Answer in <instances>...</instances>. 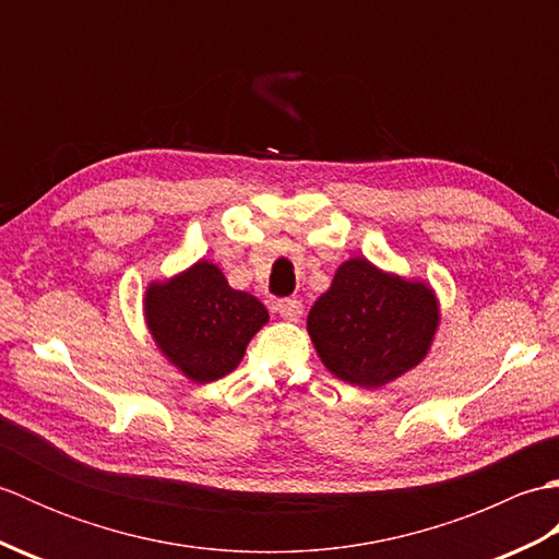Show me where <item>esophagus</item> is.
Returning <instances> with one entry per match:
<instances>
[{
	"label": "esophagus",
	"instance_id": "esophagus-1",
	"mask_svg": "<svg viewBox=\"0 0 559 559\" xmlns=\"http://www.w3.org/2000/svg\"><path fill=\"white\" fill-rule=\"evenodd\" d=\"M302 310H305V307L298 298H283V300L276 302V312L283 319H288V322H298V319L302 317Z\"/></svg>",
	"mask_w": 559,
	"mask_h": 559
}]
</instances>
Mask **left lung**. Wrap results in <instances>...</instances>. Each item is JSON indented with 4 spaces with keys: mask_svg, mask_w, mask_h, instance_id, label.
Instances as JSON below:
<instances>
[{
    "mask_svg": "<svg viewBox=\"0 0 559 559\" xmlns=\"http://www.w3.org/2000/svg\"><path fill=\"white\" fill-rule=\"evenodd\" d=\"M437 329V300L425 283L343 264L307 317L319 358L338 379L377 389L418 365Z\"/></svg>",
    "mask_w": 559,
    "mask_h": 559,
    "instance_id": "1",
    "label": "left lung"
}]
</instances>
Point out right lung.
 Here are the masks:
<instances>
[{
  "mask_svg": "<svg viewBox=\"0 0 559 559\" xmlns=\"http://www.w3.org/2000/svg\"><path fill=\"white\" fill-rule=\"evenodd\" d=\"M266 319V307L254 295L233 290L209 261L146 290L153 338L170 362L199 384L233 372Z\"/></svg>",
  "mask_w": 559,
  "mask_h": 559,
  "instance_id": "right-lung-1",
  "label": "right lung"
}]
</instances>
